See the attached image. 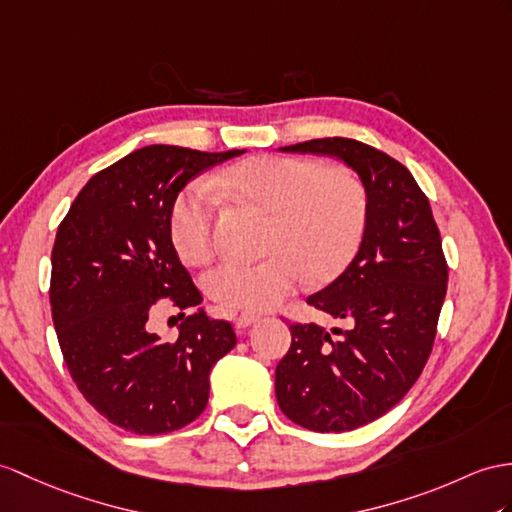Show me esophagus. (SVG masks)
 Segmentation results:
<instances>
[{
	"instance_id": "obj_1",
	"label": "esophagus",
	"mask_w": 512,
	"mask_h": 512,
	"mask_svg": "<svg viewBox=\"0 0 512 512\" xmlns=\"http://www.w3.org/2000/svg\"><path fill=\"white\" fill-rule=\"evenodd\" d=\"M256 321H260V315H256V313H243V315L236 317V328L245 330V328H249Z\"/></svg>"
}]
</instances>
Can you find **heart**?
I'll list each match as a JSON object with an SVG mask.
<instances>
[{
  "label": "heart",
  "mask_w": 512,
  "mask_h": 512,
  "mask_svg": "<svg viewBox=\"0 0 512 512\" xmlns=\"http://www.w3.org/2000/svg\"><path fill=\"white\" fill-rule=\"evenodd\" d=\"M219 184L271 215L269 256L256 263L226 260L206 276L208 295L234 310H269L299 282L323 284L352 263L367 230L369 195L358 173L308 158L258 156L223 173ZM217 197L191 182L169 213L173 247L191 265L215 252Z\"/></svg>",
  "instance_id": "1"
}]
</instances>
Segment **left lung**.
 Segmentation results:
<instances>
[{
    "instance_id": "obj_1",
    "label": "left lung",
    "mask_w": 512,
    "mask_h": 512,
    "mask_svg": "<svg viewBox=\"0 0 512 512\" xmlns=\"http://www.w3.org/2000/svg\"><path fill=\"white\" fill-rule=\"evenodd\" d=\"M280 149L341 158L367 186L358 254L306 299L347 330L291 323V347L276 367L278 404L297 426L356 430L389 413L428 363L447 291L441 234L413 173L380 149L343 136Z\"/></svg>"
}]
</instances>
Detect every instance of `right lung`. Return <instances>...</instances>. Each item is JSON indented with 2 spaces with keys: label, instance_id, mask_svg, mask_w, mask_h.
Wrapping results in <instances>:
<instances>
[{
  "label": "right lung",
  "instance_id": "obj_1",
  "mask_svg": "<svg viewBox=\"0 0 512 512\" xmlns=\"http://www.w3.org/2000/svg\"><path fill=\"white\" fill-rule=\"evenodd\" d=\"M230 152L178 145L134 149L84 184L52 249L49 302L73 382L99 415L134 434H167L204 413L210 369L236 345L228 321L204 308L186 315L178 339L147 330L158 299L180 310L202 304L169 234L178 193Z\"/></svg>",
  "mask_w": 512,
  "mask_h": 512
}]
</instances>
